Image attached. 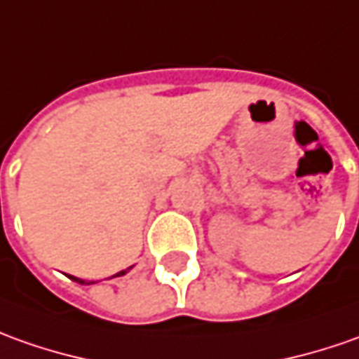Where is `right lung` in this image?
Here are the masks:
<instances>
[{
	"label": "right lung",
	"instance_id": "1",
	"mask_svg": "<svg viewBox=\"0 0 359 359\" xmlns=\"http://www.w3.org/2000/svg\"><path fill=\"white\" fill-rule=\"evenodd\" d=\"M129 269H131V267H128V269H123V271L116 273V275H114V277H121V275H126V273H128ZM68 277H70V279H72V281L80 283V285H90V283H86V281H84V279H78V277H72V275H68Z\"/></svg>",
	"mask_w": 359,
	"mask_h": 359
}]
</instances>
